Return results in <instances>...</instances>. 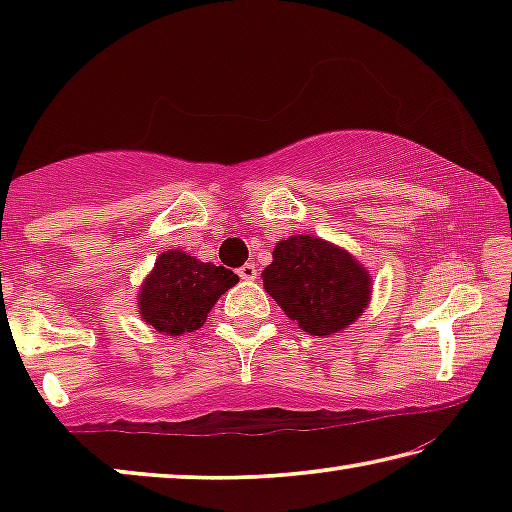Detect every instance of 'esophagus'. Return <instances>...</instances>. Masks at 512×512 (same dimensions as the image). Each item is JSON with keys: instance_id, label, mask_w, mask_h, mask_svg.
I'll use <instances>...</instances> for the list:
<instances>
[{"instance_id": "esophagus-1", "label": "esophagus", "mask_w": 512, "mask_h": 512, "mask_svg": "<svg viewBox=\"0 0 512 512\" xmlns=\"http://www.w3.org/2000/svg\"><path fill=\"white\" fill-rule=\"evenodd\" d=\"M239 277H241V280H257V266L253 264V262H248V264H244V266H241L239 268Z\"/></svg>"}]
</instances>
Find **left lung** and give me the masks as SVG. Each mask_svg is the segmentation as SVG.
<instances>
[{"label": "left lung", "instance_id": "1", "mask_svg": "<svg viewBox=\"0 0 512 512\" xmlns=\"http://www.w3.org/2000/svg\"><path fill=\"white\" fill-rule=\"evenodd\" d=\"M264 289L311 336H332L361 318L372 275L348 250L311 235L277 241L262 271Z\"/></svg>", "mask_w": 512, "mask_h": 512}]
</instances>
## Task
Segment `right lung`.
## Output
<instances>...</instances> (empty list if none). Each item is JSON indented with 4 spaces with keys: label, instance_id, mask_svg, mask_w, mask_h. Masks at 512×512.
Masks as SVG:
<instances>
[{
    "label": "right lung",
    "instance_id": "1",
    "mask_svg": "<svg viewBox=\"0 0 512 512\" xmlns=\"http://www.w3.org/2000/svg\"><path fill=\"white\" fill-rule=\"evenodd\" d=\"M239 275L225 266L201 262L185 250H164L137 291V309L146 325L167 336L201 327Z\"/></svg>",
    "mask_w": 512,
    "mask_h": 512
}]
</instances>
